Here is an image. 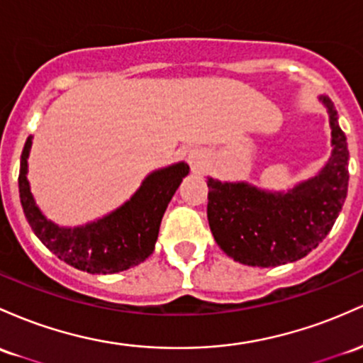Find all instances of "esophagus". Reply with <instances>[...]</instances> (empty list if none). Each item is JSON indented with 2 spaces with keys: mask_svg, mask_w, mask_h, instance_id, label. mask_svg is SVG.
<instances>
[{
  "mask_svg": "<svg viewBox=\"0 0 363 363\" xmlns=\"http://www.w3.org/2000/svg\"><path fill=\"white\" fill-rule=\"evenodd\" d=\"M188 160H189L191 169H193L194 172H200V170L205 169V165H206V157H205V153H201V151H198V150L191 151L189 157H188Z\"/></svg>",
  "mask_w": 363,
  "mask_h": 363,
  "instance_id": "obj_1",
  "label": "esophagus"
}]
</instances>
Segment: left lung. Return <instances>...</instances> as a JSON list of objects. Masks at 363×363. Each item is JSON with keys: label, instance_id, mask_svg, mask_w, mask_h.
<instances>
[{"label": "left lung", "instance_id": "obj_1", "mask_svg": "<svg viewBox=\"0 0 363 363\" xmlns=\"http://www.w3.org/2000/svg\"><path fill=\"white\" fill-rule=\"evenodd\" d=\"M333 155L322 172L286 194L208 179V224L227 257L253 267L303 258L333 229L348 191V145L329 98Z\"/></svg>", "mask_w": 363, "mask_h": 363}]
</instances>
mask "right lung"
<instances>
[{"label":"right lung","instance_id":"add662e5","mask_svg":"<svg viewBox=\"0 0 363 363\" xmlns=\"http://www.w3.org/2000/svg\"><path fill=\"white\" fill-rule=\"evenodd\" d=\"M30 138L20 158L18 191L23 213L43 245L60 260L89 274H113L129 269L153 253L167 205L182 177L189 172L186 163L167 167L146 177L139 191L108 217L86 227L63 229L46 220L35 206L27 181V157Z\"/></svg>","mask_w":363,"mask_h":363}]
</instances>
